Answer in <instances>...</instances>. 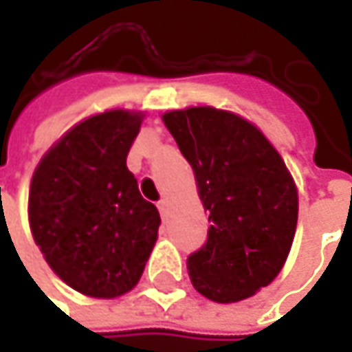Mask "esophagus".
Wrapping results in <instances>:
<instances>
[{"label": "esophagus", "instance_id": "obj_1", "mask_svg": "<svg viewBox=\"0 0 352 352\" xmlns=\"http://www.w3.org/2000/svg\"><path fill=\"white\" fill-rule=\"evenodd\" d=\"M156 208H158V211H160L162 219H166V213H168V201H166V199H160V201L156 204Z\"/></svg>", "mask_w": 352, "mask_h": 352}]
</instances>
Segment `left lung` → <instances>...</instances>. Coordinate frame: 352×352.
<instances>
[{"instance_id":"obj_1","label":"left lung","mask_w":352,"mask_h":352,"mask_svg":"<svg viewBox=\"0 0 352 352\" xmlns=\"http://www.w3.org/2000/svg\"><path fill=\"white\" fill-rule=\"evenodd\" d=\"M164 119L210 211L208 241L188 256L192 284L219 304L268 286L290 252L298 192L284 160L249 121L213 107Z\"/></svg>"}]
</instances>
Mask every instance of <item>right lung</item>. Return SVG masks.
Segmentation results:
<instances>
[{
    "label": "right lung",
    "mask_w": 352,
    "mask_h": 352,
    "mask_svg": "<svg viewBox=\"0 0 352 352\" xmlns=\"http://www.w3.org/2000/svg\"><path fill=\"white\" fill-rule=\"evenodd\" d=\"M141 121L121 109L89 117L48 151L31 180L34 243L68 286L91 298L133 290L155 247L160 215L127 168Z\"/></svg>",
    "instance_id": "right-lung-1"
}]
</instances>
